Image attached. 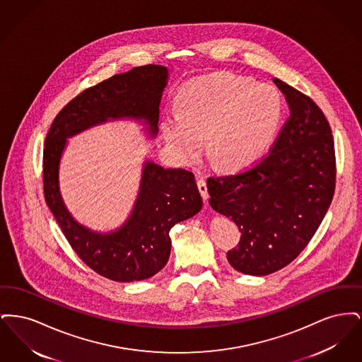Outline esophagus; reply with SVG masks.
I'll list each match as a JSON object with an SVG mask.
<instances>
[{"label":"esophagus","mask_w":362,"mask_h":362,"mask_svg":"<svg viewBox=\"0 0 362 362\" xmlns=\"http://www.w3.org/2000/svg\"><path fill=\"white\" fill-rule=\"evenodd\" d=\"M197 185H198V189H199L202 198L206 201L209 194H207L206 180H205V177H198V179H197Z\"/></svg>","instance_id":"obj_1"}]
</instances>
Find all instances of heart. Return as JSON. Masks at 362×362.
<instances>
[{
	"instance_id": "b5f03b06",
	"label": "heart",
	"mask_w": 362,
	"mask_h": 362,
	"mask_svg": "<svg viewBox=\"0 0 362 362\" xmlns=\"http://www.w3.org/2000/svg\"><path fill=\"white\" fill-rule=\"evenodd\" d=\"M177 114L165 115L161 134L171 152L192 163L204 151L221 168L245 167L273 144L284 117L276 86L217 73L195 78L176 96Z\"/></svg>"
}]
</instances>
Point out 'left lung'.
I'll use <instances>...</instances> for the list:
<instances>
[{
	"instance_id": "left-lung-1",
	"label": "left lung",
	"mask_w": 362,
	"mask_h": 362,
	"mask_svg": "<svg viewBox=\"0 0 362 362\" xmlns=\"http://www.w3.org/2000/svg\"><path fill=\"white\" fill-rule=\"evenodd\" d=\"M291 117L269 153L240 173L207 177L210 206L241 232L228 251L233 269L267 276L288 266L307 247L334 197V138L323 111L310 96L273 78Z\"/></svg>"
}]
</instances>
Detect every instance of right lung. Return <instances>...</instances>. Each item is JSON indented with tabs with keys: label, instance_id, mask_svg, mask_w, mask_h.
Masks as SVG:
<instances>
[{
	"label": "right lung",
	"instance_id": "add662e5",
	"mask_svg": "<svg viewBox=\"0 0 362 362\" xmlns=\"http://www.w3.org/2000/svg\"><path fill=\"white\" fill-rule=\"evenodd\" d=\"M167 78L165 66L145 65L86 88L58 112L45 141L46 204L78 258L112 281L146 279L167 264L171 228L195 216L202 207L194 173L183 168L164 170L146 161L137 201L127 221L115 232L98 233L78 224L64 205L58 186L59 160L66 138L108 119H144L155 137Z\"/></svg>",
	"mask_w": 362,
	"mask_h": 362
}]
</instances>
